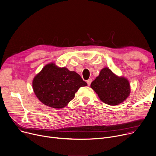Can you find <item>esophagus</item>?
Segmentation results:
<instances>
[{
    "instance_id": "obj_1",
    "label": "esophagus",
    "mask_w": 156,
    "mask_h": 156,
    "mask_svg": "<svg viewBox=\"0 0 156 156\" xmlns=\"http://www.w3.org/2000/svg\"><path fill=\"white\" fill-rule=\"evenodd\" d=\"M91 81H92V80H91V78H90V79H88V80H87V84H88V86H90V85Z\"/></svg>"
}]
</instances>
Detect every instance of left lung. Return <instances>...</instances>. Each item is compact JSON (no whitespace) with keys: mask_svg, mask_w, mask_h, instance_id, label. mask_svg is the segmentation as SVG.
Segmentation results:
<instances>
[{"mask_svg":"<svg viewBox=\"0 0 156 156\" xmlns=\"http://www.w3.org/2000/svg\"><path fill=\"white\" fill-rule=\"evenodd\" d=\"M90 87L103 102L113 106L125 101L130 93L129 80L123 76L116 75L107 67L100 71Z\"/></svg>","mask_w":156,"mask_h":156,"instance_id":"8db88e82","label":"left lung"}]
</instances>
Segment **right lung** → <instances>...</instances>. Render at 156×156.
<instances>
[{
	"label": "right lung",
	"instance_id": "add662e5",
	"mask_svg": "<svg viewBox=\"0 0 156 156\" xmlns=\"http://www.w3.org/2000/svg\"><path fill=\"white\" fill-rule=\"evenodd\" d=\"M87 85L77 73L60 68L55 63L45 65L33 80L37 98L43 104L54 108L65 107L74 98L78 89Z\"/></svg>",
	"mask_w": 156,
	"mask_h": 156
}]
</instances>
